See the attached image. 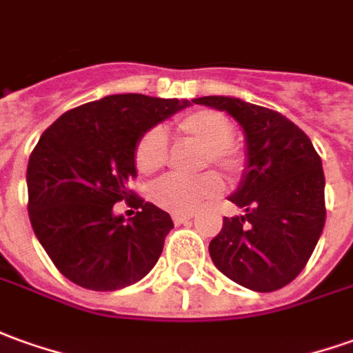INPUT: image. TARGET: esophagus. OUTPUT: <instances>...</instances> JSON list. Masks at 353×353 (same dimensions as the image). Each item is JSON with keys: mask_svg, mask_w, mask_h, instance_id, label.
Masks as SVG:
<instances>
[{"mask_svg": "<svg viewBox=\"0 0 353 353\" xmlns=\"http://www.w3.org/2000/svg\"><path fill=\"white\" fill-rule=\"evenodd\" d=\"M192 217H194L192 213H172V221H174V225H182V223L190 221Z\"/></svg>", "mask_w": 353, "mask_h": 353, "instance_id": "34e87169", "label": "esophagus"}]
</instances>
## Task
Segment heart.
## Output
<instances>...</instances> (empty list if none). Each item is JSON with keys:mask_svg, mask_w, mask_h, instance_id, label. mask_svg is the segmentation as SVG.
Here are the masks:
<instances>
[{"mask_svg": "<svg viewBox=\"0 0 353 353\" xmlns=\"http://www.w3.org/2000/svg\"><path fill=\"white\" fill-rule=\"evenodd\" d=\"M174 132L182 140L200 145V167L215 165L228 176H236L246 167L244 148L232 140V123L211 109H196L176 119ZM169 157V142L159 128H150L138 138L134 165L140 174H155ZM223 182L215 172H201L192 179H163L152 188V201L172 213H190L201 201L217 196Z\"/></svg>", "mask_w": 353, "mask_h": 353, "instance_id": "heart-1", "label": "heart"}]
</instances>
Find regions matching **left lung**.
<instances>
[{
  "mask_svg": "<svg viewBox=\"0 0 353 353\" xmlns=\"http://www.w3.org/2000/svg\"><path fill=\"white\" fill-rule=\"evenodd\" d=\"M192 101L227 111L248 140V171L230 196L246 213L223 219L209 255L236 284L255 292L279 290L302 273L325 227L319 153L302 128L279 111L225 96Z\"/></svg>",
  "mask_w": 353,
  "mask_h": 353,
  "instance_id": "1",
  "label": "left lung"
}]
</instances>
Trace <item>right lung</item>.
Segmentation results:
<instances>
[{
	"instance_id": "obj_1",
	"label": "right lung",
	"mask_w": 353,
	"mask_h": 353,
	"mask_svg": "<svg viewBox=\"0 0 353 353\" xmlns=\"http://www.w3.org/2000/svg\"><path fill=\"white\" fill-rule=\"evenodd\" d=\"M190 105L117 94L74 107L43 130L30 153L28 217L53 265L70 283L111 292L138 283L157 263L171 215L128 188L138 138ZM125 199L128 223L112 205Z\"/></svg>"
}]
</instances>
